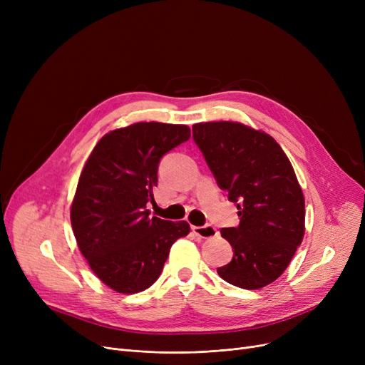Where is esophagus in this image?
I'll use <instances>...</instances> for the list:
<instances>
[{"label":"esophagus","mask_w":365,"mask_h":365,"mask_svg":"<svg viewBox=\"0 0 365 365\" xmlns=\"http://www.w3.org/2000/svg\"><path fill=\"white\" fill-rule=\"evenodd\" d=\"M192 232L200 237V238H213L216 237L219 232L217 229L212 225H205V226H192Z\"/></svg>","instance_id":"1"}]
</instances>
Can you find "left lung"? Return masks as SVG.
Returning a JSON list of instances; mask_svg holds the SVG:
<instances>
[{
  "label": "left lung",
  "mask_w": 365,
  "mask_h": 365,
  "mask_svg": "<svg viewBox=\"0 0 365 365\" xmlns=\"http://www.w3.org/2000/svg\"><path fill=\"white\" fill-rule=\"evenodd\" d=\"M194 140L240 225L220 234L234 257L217 267L226 282L257 290L290 264L304 235V198L290 160L274 138L241 123H200Z\"/></svg>",
  "instance_id": "1"
}]
</instances>
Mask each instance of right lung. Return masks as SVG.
I'll list each match as a JSON object with an SVG mask.
<instances>
[{
	"label": "right lung",
	"mask_w": 365,
	"mask_h": 365,
	"mask_svg": "<svg viewBox=\"0 0 365 365\" xmlns=\"http://www.w3.org/2000/svg\"><path fill=\"white\" fill-rule=\"evenodd\" d=\"M190 138L179 124L136 123L109 131L91 150L71 205L72 231L91 271L133 294L161 275L170 248L190 231L185 220L150 217L160 160Z\"/></svg>",
	"instance_id": "right-lung-1"
}]
</instances>
